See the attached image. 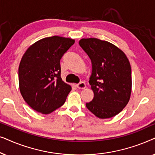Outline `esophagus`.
<instances>
[{
    "label": "esophagus",
    "instance_id": "34e87169",
    "mask_svg": "<svg viewBox=\"0 0 155 155\" xmlns=\"http://www.w3.org/2000/svg\"><path fill=\"white\" fill-rule=\"evenodd\" d=\"M76 86H77V87L78 89H84L86 87V84L84 83V82H80V83L77 84V85Z\"/></svg>",
    "mask_w": 155,
    "mask_h": 155
}]
</instances>
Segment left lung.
Masks as SVG:
<instances>
[{"label":"left lung","instance_id":"obj_1","mask_svg":"<svg viewBox=\"0 0 155 155\" xmlns=\"http://www.w3.org/2000/svg\"><path fill=\"white\" fill-rule=\"evenodd\" d=\"M79 44L90 57V78L94 98L86 107L97 117L117 115L127 105L131 94V68L126 54L114 44L96 38L82 39Z\"/></svg>","mask_w":155,"mask_h":155}]
</instances>
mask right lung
<instances>
[{
    "label": "right lung",
    "instance_id": "right-lung-1",
    "mask_svg": "<svg viewBox=\"0 0 155 155\" xmlns=\"http://www.w3.org/2000/svg\"><path fill=\"white\" fill-rule=\"evenodd\" d=\"M75 40L54 36L38 41L23 55L18 70L21 94L37 112L48 114L63 105L71 87L61 78L60 61Z\"/></svg>",
    "mask_w": 155,
    "mask_h": 155
}]
</instances>
